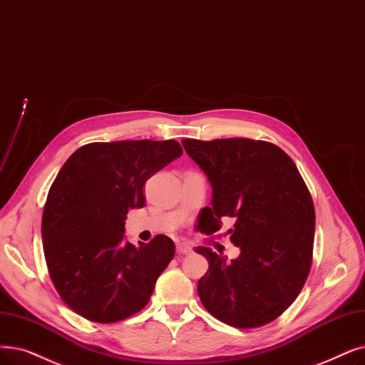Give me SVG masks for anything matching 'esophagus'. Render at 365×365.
<instances>
[{
    "label": "esophagus",
    "instance_id": "obj_1",
    "mask_svg": "<svg viewBox=\"0 0 365 365\" xmlns=\"http://www.w3.org/2000/svg\"><path fill=\"white\" fill-rule=\"evenodd\" d=\"M178 253L179 255H189V253H192V249L187 245H178Z\"/></svg>",
    "mask_w": 365,
    "mask_h": 365
}]
</instances>
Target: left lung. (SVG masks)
Masks as SVG:
<instances>
[{"label": "left lung", "mask_w": 365, "mask_h": 365, "mask_svg": "<svg viewBox=\"0 0 365 365\" xmlns=\"http://www.w3.org/2000/svg\"><path fill=\"white\" fill-rule=\"evenodd\" d=\"M186 153L212 185V207L198 215V230L213 234L232 217L231 242L239 258L200 246L209 261L198 280L202 306L220 322L258 328L287 310L312 267L314 207L291 158L273 143L250 138H183Z\"/></svg>", "instance_id": "8db88e82"}]
</instances>
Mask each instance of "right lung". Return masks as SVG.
I'll list each match as a JSON object with an SVG mask.
<instances>
[{"label":"right lung","instance_id":"obj_1","mask_svg":"<svg viewBox=\"0 0 365 365\" xmlns=\"http://www.w3.org/2000/svg\"><path fill=\"white\" fill-rule=\"evenodd\" d=\"M182 153L176 140L89 143L62 165L47 194L41 237L53 287L74 313L112 324L149 303L176 246L161 234L135 247L125 242V219L146 205L148 179Z\"/></svg>","mask_w":365,"mask_h":365}]
</instances>
